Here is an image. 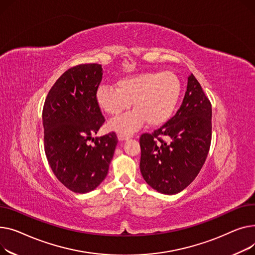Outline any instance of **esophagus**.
I'll return each mask as SVG.
<instances>
[{
    "instance_id": "1",
    "label": "esophagus",
    "mask_w": 255,
    "mask_h": 255,
    "mask_svg": "<svg viewBox=\"0 0 255 255\" xmlns=\"http://www.w3.org/2000/svg\"><path fill=\"white\" fill-rule=\"evenodd\" d=\"M117 138H118L119 141H126L129 138V136H126V134H123V133H118Z\"/></svg>"
}]
</instances>
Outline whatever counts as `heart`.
<instances>
[{"instance_id": "1", "label": "heart", "mask_w": 255, "mask_h": 255, "mask_svg": "<svg viewBox=\"0 0 255 255\" xmlns=\"http://www.w3.org/2000/svg\"><path fill=\"white\" fill-rule=\"evenodd\" d=\"M181 96V81L171 71L144 72L121 78L116 87L101 85L96 93L99 107L108 115L117 116L128 110L130 113L109 122L107 128L118 133L130 134L146 122L157 127L167 123L175 112Z\"/></svg>"}]
</instances>
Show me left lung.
<instances>
[{
    "label": "left lung",
    "instance_id": "left-lung-1",
    "mask_svg": "<svg viewBox=\"0 0 255 255\" xmlns=\"http://www.w3.org/2000/svg\"><path fill=\"white\" fill-rule=\"evenodd\" d=\"M211 118V103L191 74L177 113L152 133L140 137V170L149 186L176 194L194 180L210 149Z\"/></svg>",
    "mask_w": 255,
    "mask_h": 255
}]
</instances>
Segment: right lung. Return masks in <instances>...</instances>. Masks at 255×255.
I'll use <instances>...</instances> for the list:
<instances>
[{"label":"right lung","instance_id":"right-lung-1","mask_svg":"<svg viewBox=\"0 0 255 255\" xmlns=\"http://www.w3.org/2000/svg\"><path fill=\"white\" fill-rule=\"evenodd\" d=\"M102 76L99 64L69 69L53 84L43 107L48 163L58 180L77 193L92 191L103 182L118 142L114 131L93 138L105 123L96 101ZM89 139L94 145L88 144Z\"/></svg>","mask_w":255,"mask_h":255}]
</instances>
